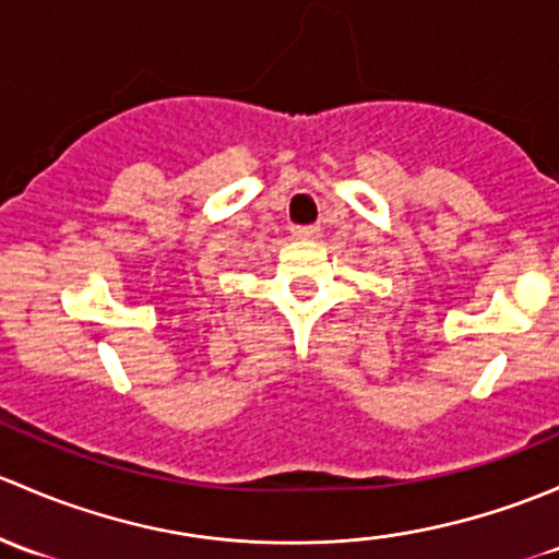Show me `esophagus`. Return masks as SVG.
<instances>
[{"label": "esophagus", "mask_w": 559, "mask_h": 559, "mask_svg": "<svg viewBox=\"0 0 559 559\" xmlns=\"http://www.w3.org/2000/svg\"><path fill=\"white\" fill-rule=\"evenodd\" d=\"M318 226H293V237L296 239H318Z\"/></svg>", "instance_id": "esophagus-1"}]
</instances>
